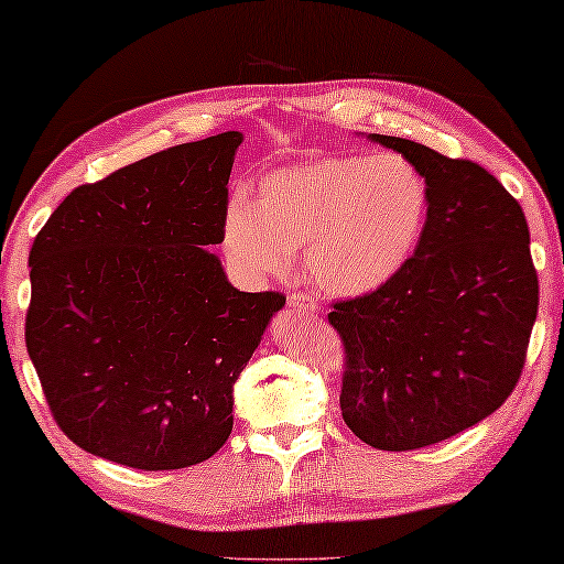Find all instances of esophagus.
Listing matches in <instances>:
<instances>
[{"label": "esophagus", "mask_w": 564, "mask_h": 564, "mask_svg": "<svg viewBox=\"0 0 564 564\" xmlns=\"http://www.w3.org/2000/svg\"><path fill=\"white\" fill-rule=\"evenodd\" d=\"M288 304L297 312H307V315H312V312L317 310V300L310 297V294H304V292H292Z\"/></svg>", "instance_id": "1"}]
</instances>
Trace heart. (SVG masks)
<instances>
[{
	"label": "heart",
	"mask_w": 564,
	"mask_h": 564,
	"mask_svg": "<svg viewBox=\"0 0 564 564\" xmlns=\"http://www.w3.org/2000/svg\"><path fill=\"white\" fill-rule=\"evenodd\" d=\"M430 215V184L402 154H332L274 170L257 199L229 197L221 247L245 280L292 264L335 297L382 290L412 262Z\"/></svg>",
	"instance_id": "b5f03b06"
}]
</instances>
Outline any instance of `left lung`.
<instances>
[{
	"instance_id": "obj_1",
	"label": "left lung",
	"mask_w": 564,
	"mask_h": 564,
	"mask_svg": "<svg viewBox=\"0 0 564 564\" xmlns=\"http://www.w3.org/2000/svg\"><path fill=\"white\" fill-rule=\"evenodd\" d=\"M417 167L430 215L412 262L382 290L335 302L339 408L369 447L455 437L502 408L528 357L540 284L522 207L490 172L420 142L369 134Z\"/></svg>"
}]
</instances>
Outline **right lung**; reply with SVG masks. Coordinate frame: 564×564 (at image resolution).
I'll use <instances>...</instances> for the list:
<instances>
[{
  "label": "right lung",
  "mask_w": 564,
  "mask_h": 564,
  "mask_svg": "<svg viewBox=\"0 0 564 564\" xmlns=\"http://www.w3.org/2000/svg\"><path fill=\"white\" fill-rule=\"evenodd\" d=\"M242 140L221 132L82 184L34 237L26 352L89 455L182 469L232 432L237 377L284 307L280 292L232 288L207 249Z\"/></svg>",
  "instance_id": "obj_1"
}]
</instances>
